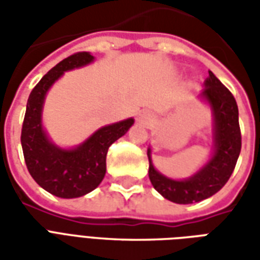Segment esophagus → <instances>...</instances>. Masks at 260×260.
<instances>
[{"mask_svg":"<svg viewBox=\"0 0 260 260\" xmlns=\"http://www.w3.org/2000/svg\"><path fill=\"white\" fill-rule=\"evenodd\" d=\"M141 118H142V119H147V114H146V113H143V114H142V115H141Z\"/></svg>","mask_w":260,"mask_h":260,"instance_id":"obj_1","label":"esophagus"}]
</instances>
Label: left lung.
<instances>
[{
    "instance_id": "8db88e82",
    "label": "left lung",
    "mask_w": 260,
    "mask_h": 260,
    "mask_svg": "<svg viewBox=\"0 0 260 260\" xmlns=\"http://www.w3.org/2000/svg\"><path fill=\"white\" fill-rule=\"evenodd\" d=\"M199 99L212 111L213 152L206 164L189 178L173 180L153 166L152 149H147L149 178L160 195L180 205L201 202L218 192L233 174L241 152L238 106L231 91L209 71Z\"/></svg>"
}]
</instances>
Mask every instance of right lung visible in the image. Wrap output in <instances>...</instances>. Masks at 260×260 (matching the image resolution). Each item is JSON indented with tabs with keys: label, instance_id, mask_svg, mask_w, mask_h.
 <instances>
[{
	"label": "right lung",
	"instance_id": "1",
	"mask_svg": "<svg viewBox=\"0 0 260 260\" xmlns=\"http://www.w3.org/2000/svg\"><path fill=\"white\" fill-rule=\"evenodd\" d=\"M90 53H76L48 71L35 86L26 104L22 125V149L29 173L43 189L72 199L96 189L106 175L108 147L124 136L135 119L126 118L106 125L93 132L86 141L71 149L59 147L48 138L43 126V107L47 91L64 72L91 64Z\"/></svg>",
	"mask_w": 260,
	"mask_h": 260
}]
</instances>
